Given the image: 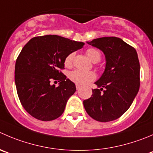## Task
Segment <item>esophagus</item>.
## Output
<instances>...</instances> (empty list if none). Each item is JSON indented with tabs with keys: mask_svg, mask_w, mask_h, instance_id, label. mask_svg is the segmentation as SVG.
<instances>
[{
	"mask_svg": "<svg viewBox=\"0 0 153 153\" xmlns=\"http://www.w3.org/2000/svg\"><path fill=\"white\" fill-rule=\"evenodd\" d=\"M81 88V86L79 85V84H76V89H77V90H80Z\"/></svg>",
	"mask_w": 153,
	"mask_h": 153,
	"instance_id": "1",
	"label": "esophagus"
}]
</instances>
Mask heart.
Segmentation results:
<instances>
[{"label":"heart","instance_id":"b5f03b06","mask_svg":"<svg viewBox=\"0 0 153 153\" xmlns=\"http://www.w3.org/2000/svg\"><path fill=\"white\" fill-rule=\"evenodd\" d=\"M87 54L89 58L93 62V63H97L101 60V54L98 50L95 48H89L87 50ZM74 53H70L66 56L65 59L64 63L66 66H70L72 65V60L74 57ZM69 78L72 80L73 82L76 83L81 85H85L88 84L90 81H93L96 78V75L93 72H85V71L77 70L72 71L69 75Z\"/></svg>","mask_w":153,"mask_h":153}]
</instances>
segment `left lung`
Returning <instances> with one entry per match:
<instances>
[{"label": "left lung", "mask_w": 153, "mask_h": 153, "mask_svg": "<svg viewBox=\"0 0 153 153\" xmlns=\"http://www.w3.org/2000/svg\"><path fill=\"white\" fill-rule=\"evenodd\" d=\"M87 44L105 54V67L95 82L92 97L84 101L87 114L99 122L121 117L132 104L140 87V63L136 50L117 37H101ZM104 88L105 90L102 92Z\"/></svg>", "instance_id": "8db88e82"}]
</instances>
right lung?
Instances as JSON below:
<instances>
[{
  "label": "right lung",
  "mask_w": 153,
  "mask_h": 153,
  "mask_svg": "<svg viewBox=\"0 0 153 153\" xmlns=\"http://www.w3.org/2000/svg\"><path fill=\"white\" fill-rule=\"evenodd\" d=\"M84 45L60 36L45 35L34 37L24 46L16 62L15 83L21 103L31 116L42 121L61 116L76 87L60 69L64 68L66 56ZM54 79L60 81L57 87L51 84Z\"/></svg>",
  "instance_id": "right-lung-1"
}]
</instances>
